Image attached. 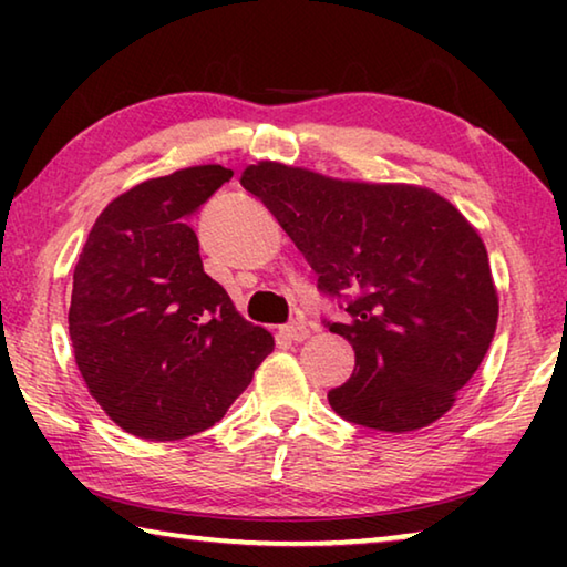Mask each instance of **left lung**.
Returning a JSON list of instances; mask_svg holds the SVG:
<instances>
[{
	"instance_id": "1",
	"label": "left lung",
	"mask_w": 567,
	"mask_h": 567,
	"mask_svg": "<svg viewBox=\"0 0 567 567\" xmlns=\"http://www.w3.org/2000/svg\"><path fill=\"white\" fill-rule=\"evenodd\" d=\"M229 177L197 165L127 189L102 209L74 267V362L130 435L167 443L213 427L275 350L205 272L189 227Z\"/></svg>"
}]
</instances>
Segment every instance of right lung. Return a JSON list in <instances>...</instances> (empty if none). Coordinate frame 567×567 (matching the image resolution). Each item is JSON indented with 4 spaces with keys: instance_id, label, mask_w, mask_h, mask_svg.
I'll return each mask as SVG.
<instances>
[{
    "instance_id": "obj_1",
    "label": "right lung",
    "mask_w": 567,
    "mask_h": 567,
    "mask_svg": "<svg viewBox=\"0 0 567 567\" xmlns=\"http://www.w3.org/2000/svg\"><path fill=\"white\" fill-rule=\"evenodd\" d=\"M243 187L260 197L342 300L324 322L354 350V370L328 392L354 425L408 433L453 408L491 348L497 290L480 235L435 192L370 185L252 165Z\"/></svg>"
}]
</instances>
